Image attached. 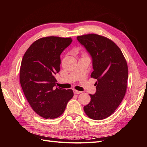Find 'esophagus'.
Wrapping results in <instances>:
<instances>
[{"instance_id": "obj_1", "label": "esophagus", "mask_w": 147, "mask_h": 147, "mask_svg": "<svg viewBox=\"0 0 147 147\" xmlns=\"http://www.w3.org/2000/svg\"><path fill=\"white\" fill-rule=\"evenodd\" d=\"M81 92H82L81 91H77V90H74V93L75 94H80Z\"/></svg>"}]
</instances>
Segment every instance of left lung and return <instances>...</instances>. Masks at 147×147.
<instances>
[{
    "mask_svg": "<svg viewBox=\"0 0 147 147\" xmlns=\"http://www.w3.org/2000/svg\"><path fill=\"white\" fill-rule=\"evenodd\" d=\"M91 55L94 71L91 77L97 80L96 92L84 107L89 118L102 120L115 112L125 95L128 66L122 51L108 38L91 33L77 36Z\"/></svg>",
    "mask_w": 147,
    "mask_h": 147,
    "instance_id": "obj_1",
    "label": "left lung"
}]
</instances>
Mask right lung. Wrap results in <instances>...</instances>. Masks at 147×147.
<instances>
[{
  "label": "right lung",
  "mask_w": 147,
  "mask_h": 147,
  "mask_svg": "<svg viewBox=\"0 0 147 147\" xmlns=\"http://www.w3.org/2000/svg\"><path fill=\"white\" fill-rule=\"evenodd\" d=\"M72 42L71 38L43 37L34 41L22 58L20 82L32 109L45 119H55L65 111L74 96L72 89L55 88L59 72L60 55Z\"/></svg>",
  "instance_id": "add662e5"
}]
</instances>
